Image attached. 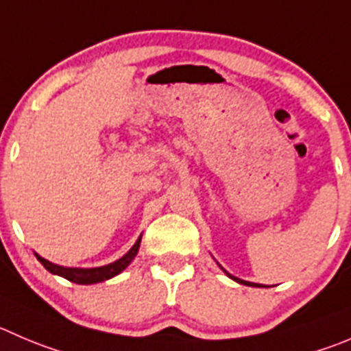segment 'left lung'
<instances>
[{
  "label": "left lung",
  "mask_w": 351,
  "mask_h": 351,
  "mask_svg": "<svg viewBox=\"0 0 351 351\" xmlns=\"http://www.w3.org/2000/svg\"><path fill=\"white\" fill-rule=\"evenodd\" d=\"M228 276H229V278H231V279H234V281L241 282V285H246V286H256V288H262V286H260V285H255V282H248V281H243V279L234 278V276H231V274H228Z\"/></svg>",
  "instance_id": "left-lung-1"
}]
</instances>
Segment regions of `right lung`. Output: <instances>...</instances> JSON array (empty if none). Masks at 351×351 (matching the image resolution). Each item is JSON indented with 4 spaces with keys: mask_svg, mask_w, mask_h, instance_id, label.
Wrapping results in <instances>:
<instances>
[{
    "mask_svg": "<svg viewBox=\"0 0 351 351\" xmlns=\"http://www.w3.org/2000/svg\"><path fill=\"white\" fill-rule=\"evenodd\" d=\"M139 243H141V238L136 241V245L129 250L122 258H119L117 262L108 263V265H103V267H96V269H70V267H62V265H55V263L48 262L45 260L43 256H38L39 262L45 265L46 270H49L51 274H56V276H62V278L69 279V281L75 282V285H95V282H101L106 281V279L113 278L117 274L122 272L129 263L134 260V256L138 255V250H139Z\"/></svg>",
    "mask_w": 351,
    "mask_h": 351,
    "instance_id": "right-lung-1",
    "label": "right lung"
}]
</instances>
